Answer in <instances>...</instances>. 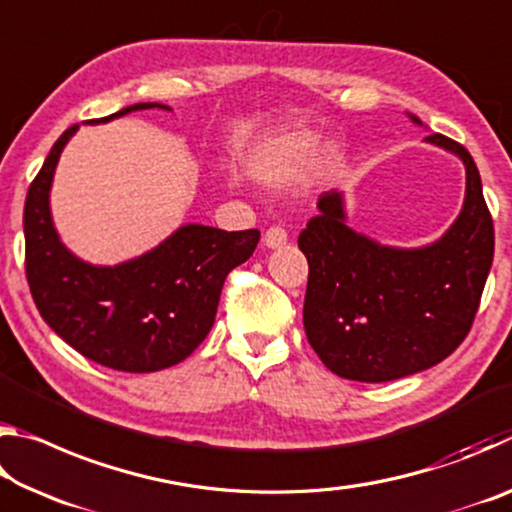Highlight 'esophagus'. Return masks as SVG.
Returning a JSON list of instances; mask_svg holds the SVG:
<instances>
[{
    "label": "esophagus",
    "instance_id": "1",
    "mask_svg": "<svg viewBox=\"0 0 512 512\" xmlns=\"http://www.w3.org/2000/svg\"><path fill=\"white\" fill-rule=\"evenodd\" d=\"M287 239H289V235H287V230L282 228V225H271V228H268L266 235H264V244L268 248H282L284 244H287Z\"/></svg>",
    "mask_w": 512,
    "mask_h": 512
}]
</instances>
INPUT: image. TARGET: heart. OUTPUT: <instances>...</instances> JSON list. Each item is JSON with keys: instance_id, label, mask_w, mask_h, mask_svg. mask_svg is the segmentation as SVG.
<instances>
[{"instance_id": "b5f03b06", "label": "heart", "mask_w": 512, "mask_h": 512, "mask_svg": "<svg viewBox=\"0 0 512 512\" xmlns=\"http://www.w3.org/2000/svg\"><path fill=\"white\" fill-rule=\"evenodd\" d=\"M314 131H287L266 137L248 158V171L259 185L268 189H287L296 183L309 164L311 176L325 180L341 167V146L327 142L318 146Z\"/></svg>"}]
</instances>
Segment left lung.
Returning a JSON list of instances; mask_svg holds the SVG:
<instances>
[{"mask_svg":"<svg viewBox=\"0 0 512 512\" xmlns=\"http://www.w3.org/2000/svg\"><path fill=\"white\" fill-rule=\"evenodd\" d=\"M424 140L465 164L463 210L438 241L391 248L359 235L345 225L336 189L318 198V214L298 237L309 262L307 339L343 379L379 384L436 366L463 343L479 309L495 255L479 169L463 144L440 133Z\"/></svg>","mask_w":512,"mask_h":512,"instance_id":"8db88e82","label":"left lung"}]
</instances>
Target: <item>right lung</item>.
<instances>
[{
  "instance_id": "add662e5",
  "label": "right lung",
  "mask_w": 512,
  "mask_h": 512,
  "mask_svg": "<svg viewBox=\"0 0 512 512\" xmlns=\"http://www.w3.org/2000/svg\"><path fill=\"white\" fill-rule=\"evenodd\" d=\"M135 103L99 124L133 110ZM79 124L51 146L24 203L27 280L45 323L83 357L121 372H155L187 359L214 325L223 282L253 255L259 230L225 232L187 223L158 248L117 266H92L63 246L49 192L60 153Z\"/></svg>"
}]
</instances>
